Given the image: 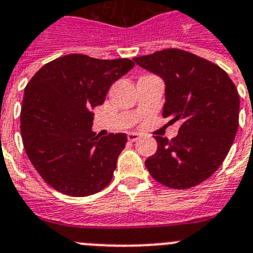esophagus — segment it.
Returning <instances> with one entry per match:
<instances>
[{
  "label": "esophagus",
  "instance_id": "1",
  "mask_svg": "<svg viewBox=\"0 0 253 253\" xmlns=\"http://www.w3.org/2000/svg\"><path fill=\"white\" fill-rule=\"evenodd\" d=\"M141 135L140 133H137V132H128L127 133V138H128V141H132V142H136L137 140H140Z\"/></svg>",
  "mask_w": 253,
  "mask_h": 253
}]
</instances>
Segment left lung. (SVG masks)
I'll list each match as a JSON object with an SVG mask.
<instances>
[{"label": "left lung", "instance_id": "1", "mask_svg": "<svg viewBox=\"0 0 253 253\" xmlns=\"http://www.w3.org/2000/svg\"><path fill=\"white\" fill-rule=\"evenodd\" d=\"M165 83L163 116L181 124L176 137L155 136L158 150L146 161L155 180L188 189L222 165L238 129L240 97L222 68L180 49L133 58Z\"/></svg>", "mask_w": 253, "mask_h": 253}]
</instances>
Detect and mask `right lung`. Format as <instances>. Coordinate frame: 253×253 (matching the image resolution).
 <instances>
[{
    "mask_svg": "<svg viewBox=\"0 0 253 253\" xmlns=\"http://www.w3.org/2000/svg\"><path fill=\"white\" fill-rule=\"evenodd\" d=\"M129 59L61 56L45 64L25 88L21 136L40 176L72 197L98 193L112 180L126 133L92 131L94 107L103 104L117 79L133 68Z\"/></svg>",
    "mask_w": 253,
    "mask_h": 253,
    "instance_id": "obj_1",
    "label": "right lung"
}]
</instances>
